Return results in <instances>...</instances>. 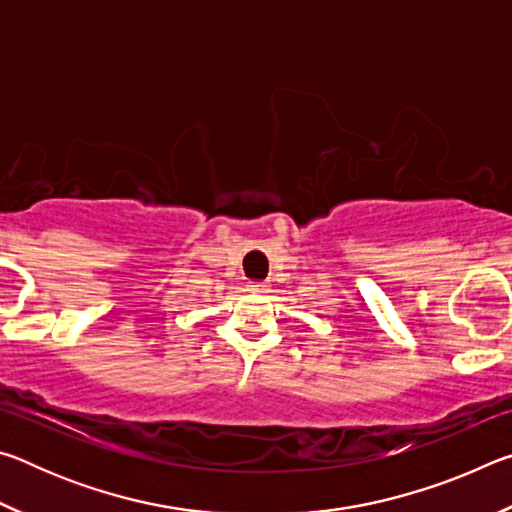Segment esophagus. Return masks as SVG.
<instances>
[{
  "label": "esophagus",
  "mask_w": 512,
  "mask_h": 512,
  "mask_svg": "<svg viewBox=\"0 0 512 512\" xmlns=\"http://www.w3.org/2000/svg\"><path fill=\"white\" fill-rule=\"evenodd\" d=\"M268 287H271V284H268V282H250L248 284V291L250 293H257V296H262V293H268Z\"/></svg>",
  "instance_id": "1"
}]
</instances>
